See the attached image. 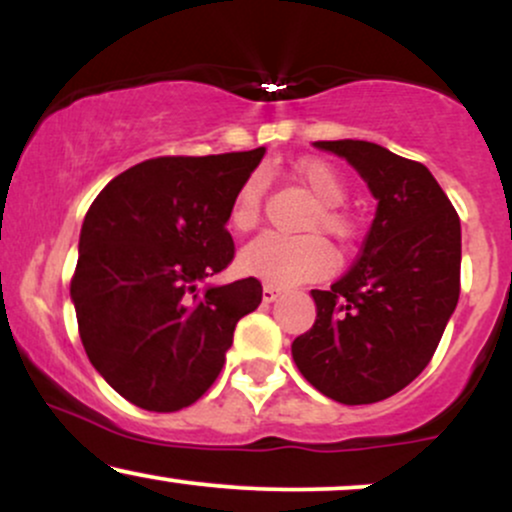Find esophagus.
<instances>
[{
  "label": "esophagus",
  "mask_w": 512,
  "mask_h": 512,
  "mask_svg": "<svg viewBox=\"0 0 512 512\" xmlns=\"http://www.w3.org/2000/svg\"><path fill=\"white\" fill-rule=\"evenodd\" d=\"M279 296H281V293H279V289H274V286L267 284V286H264V289H262V301H264V303H274Z\"/></svg>",
  "instance_id": "1"
}]
</instances>
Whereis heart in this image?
<instances>
[{
    "label": "heart",
    "instance_id": "heart-1",
    "mask_svg": "<svg viewBox=\"0 0 512 512\" xmlns=\"http://www.w3.org/2000/svg\"><path fill=\"white\" fill-rule=\"evenodd\" d=\"M298 180L313 192L320 209L315 211L308 226L313 231H325L334 238H349L354 233V221L339 207L346 199V182L339 170L327 161L317 158H305L296 163ZM262 173H252L248 180L240 185L236 199L231 204L228 221L236 231H250L260 221L262 195H264ZM238 267L245 274L257 276L272 286H293L303 281L325 279L334 269V255L330 245L320 236L305 238H284L276 233H264L245 245L238 255Z\"/></svg>",
    "mask_w": 512,
    "mask_h": 512
}]
</instances>
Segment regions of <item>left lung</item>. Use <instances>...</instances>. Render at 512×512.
<instances>
[{
    "mask_svg": "<svg viewBox=\"0 0 512 512\" xmlns=\"http://www.w3.org/2000/svg\"><path fill=\"white\" fill-rule=\"evenodd\" d=\"M344 158L375 197L361 255L330 291H310L315 325L291 354L315 390L373 404L431 361L460 298V216L424 163L358 139L315 142Z\"/></svg>",
    "mask_w": 512,
    "mask_h": 512,
    "instance_id": "obj_1",
    "label": "left lung"
}]
</instances>
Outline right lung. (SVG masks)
<instances>
[{
	"label": "right lung",
	"mask_w": 512,
	"mask_h": 512,
	"mask_svg": "<svg viewBox=\"0 0 512 512\" xmlns=\"http://www.w3.org/2000/svg\"><path fill=\"white\" fill-rule=\"evenodd\" d=\"M262 156L264 146L151 158L86 211L72 303L88 361L127 402L146 411L197 402L219 378L238 320L260 305L252 276L199 284L233 260L228 214Z\"/></svg>",
	"instance_id": "obj_1"
}]
</instances>
